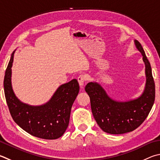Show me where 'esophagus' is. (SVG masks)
<instances>
[{
	"instance_id": "1",
	"label": "esophagus",
	"mask_w": 160,
	"mask_h": 160,
	"mask_svg": "<svg viewBox=\"0 0 160 160\" xmlns=\"http://www.w3.org/2000/svg\"><path fill=\"white\" fill-rule=\"evenodd\" d=\"M78 82H79L80 87H82L85 84V81L87 80V76L85 74H80L79 76L78 77Z\"/></svg>"
}]
</instances>
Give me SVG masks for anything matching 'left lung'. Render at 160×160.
Here are the masks:
<instances>
[{"instance_id": "left-lung-1", "label": "left lung", "mask_w": 160, "mask_h": 160, "mask_svg": "<svg viewBox=\"0 0 160 160\" xmlns=\"http://www.w3.org/2000/svg\"><path fill=\"white\" fill-rule=\"evenodd\" d=\"M135 45L143 55L146 65V85L140 97L127 102H118L109 98L97 82H89L85 88L90 98L96 122L103 132L110 134H122L138 128L148 117L155 102V85L150 63L141 43L135 40Z\"/></svg>"}]
</instances>
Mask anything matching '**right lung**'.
I'll return each instance as SVG.
<instances>
[{
  "label": "right lung",
  "mask_w": 160,
  "mask_h": 160,
  "mask_svg": "<svg viewBox=\"0 0 160 160\" xmlns=\"http://www.w3.org/2000/svg\"><path fill=\"white\" fill-rule=\"evenodd\" d=\"M14 53L4 77V92L10 115L17 124L31 135L53 140L62 136L67 129L71 108L79 92L77 80L61 85L50 101L41 106H31L19 101L11 85V67Z\"/></svg>",
  "instance_id": "1"
}]
</instances>
